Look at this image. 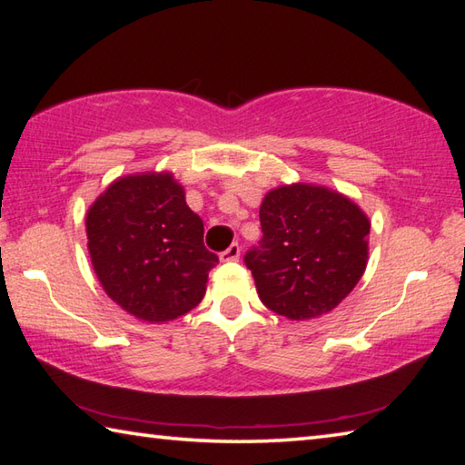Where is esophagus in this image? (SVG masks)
<instances>
[{"mask_svg": "<svg viewBox=\"0 0 465 465\" xmlns=\"http://www.w3.org/2000/svg\"><path fill=\"white\" fill-rule=\"evenodd\" d=\"M239 257H241V245H239V242H232L231 247L224 249L223 253H220V259H223V262H237Z\"/></svg>", "mask_w": 465, "mask_h": 465, "instance_id": "esophagus-1", "label": "esophagus"}]
</instances>
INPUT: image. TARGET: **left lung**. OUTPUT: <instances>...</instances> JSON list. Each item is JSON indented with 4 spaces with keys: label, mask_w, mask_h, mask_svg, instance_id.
Returning <instances> with one entry per match:
<instances>
[{
    "label": "left lung",
    "mask_w": 465,
    "mask_h": 465,
    "mask_svg": "<svg viewBox=\"0 0 465 465\" xmlns=\"http://www.w3.org/2000/svg\"><path fill=\"white\" fill-rule=\"evenodd\" d=\"M259 220L263 237L245 253V265L275 314L314 319L361 280L370 220L345 195L321 185H283L265 195Z\"/></svg>",
    "instance_id": "left-lung-1"
}]
</instances>
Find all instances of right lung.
Segmentation results:
<instances>
[{
  "label": "right lung",
  "instance_id": "add662e5",
  "mask_svg": "<svg viewBox=\"0 0 465 465\" xmlns=\"http://www.w3.org/2000/svg\"><path fill=\"white\" fill-rule=\"evenodd\" d=\"M87 247L114 302L146 322L200 304L218 257L203 247L202 218L171 173L120 177L87 212Z\"/></svg>",
  "mask_w": 465,
  "mask_h": 465
}]
</instances>
